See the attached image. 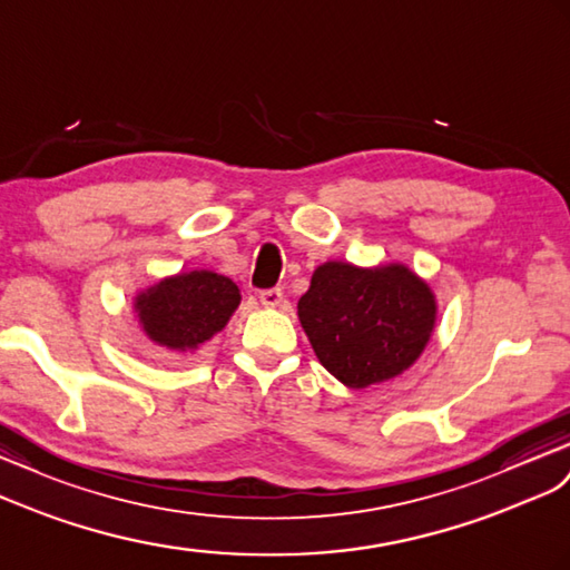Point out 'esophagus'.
Instances as JSON below:
<instances>
[{
  "label": "esophagus",
  "mask_w": 570,
  "mask_h": 570,
  "mask_svg": "<svg viewBox=\"0 0 570 570\" xmlns=\"http://www.w3.org/2000/svg\"><path fill=\"white\" fill-rule=\"evenodd\" d=\"M259 303L265 305V308H276V305H282V303H284L282 288H265V291H259Z\"/></svg>",
  "instance_id": "esophagus-1"
}]
</instances>
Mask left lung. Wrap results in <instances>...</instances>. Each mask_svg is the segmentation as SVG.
Masks as SVG:
<instances>
[{"label":"left lung","instance_id":"1","mask_svg":"<svg viewBox=\"0 0 570 570\" xmlns=\"http://www.w3.org/2000/svg\"><path fill=\"white\" fill-rule=\"evenodd\" d=\"M298 320L320 363L352 390L390 381L424 352L435 296L410 267L325 262L298 301Z\"/></svg>","mask_w":570,"mask_h":570}]
</instances>
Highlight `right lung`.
<instances>
[{"mask_svg":"<svg viewBox=\"0 0 570 570\" xmlns=\"http://www.w3.org/2000/svg\"><path fill=\"white\" fill-rule=\"evenodd\" d=\"M240 303L228 276L195 269L166 276L135 298V313L146 337L170 352H195L222 332Z\"/></svg>","mask_w":570,"mask_h":570,"instance_id":"obj_1","label":"right lung"}]
</instances>
